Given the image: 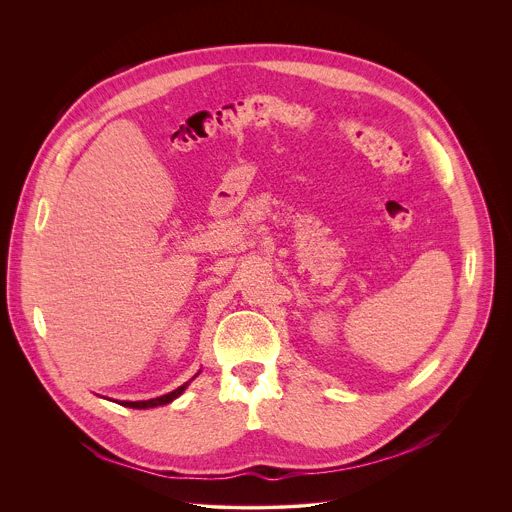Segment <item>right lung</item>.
<instances>
[{
	"mask_svg": "<svg viewBox=\"0 0 512 512\" xmlns=\"http://www.w3.org/2000/svg\"><path fill=\"white\" fill-rule=\"evenodd\" d=\"M200 375V371L188 381V383H184L182 387H178L176 391H172V393H166V395H162V397H156V399H148V401H119V405H123V407H131V409H150V407H160V405H168V403H172L174 399H178L184 391H186V387L196 379Z\"/></svg>",
	"mask_w": 512,
	"mask_h": 512,
	"instance_id": "right-lung-1",
	"label": "right lung"
}]
</instances>
